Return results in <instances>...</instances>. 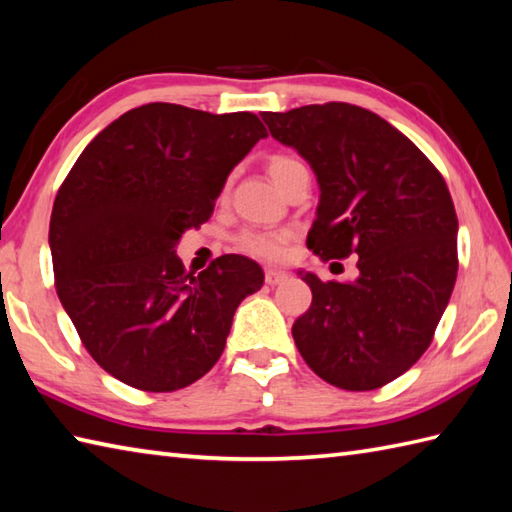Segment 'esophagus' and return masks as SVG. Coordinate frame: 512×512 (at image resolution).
<instances>
[{"mask_svg": "<svg viewBox=\"0 0 512 512\" xmlns=\"http://www.w3.org/2000/svg\"><path fill=\"white\" fill-rule=\"evenodd\" d=\"M264 279H266V284H268V286H277V284L286 282V279H288V273H284V270L268 268L266 273H264Z\"/></svg>", "mask_w": 512, "mask_h": 512, "instance_id": "34e87169", "label": "esophagus"}]
</instances>
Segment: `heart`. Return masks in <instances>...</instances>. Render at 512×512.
<instances>
[{
	"label": "heart",
	"mask_w": 512,
	"mask_h": 512,
	"mask_svg": "<svg viewBox=\"0 0 512 512\" xmlns=\"http://www.w3.org/2000/svg\"><path fill=\"white\" fill-rule=\"evenodd\" d=\"M306 168L299 159L290 155H275L268 162V173L279 188H286L290 179L297 170ZM295 239V230L279 228V230H266V228H246L242 233L235 235V248L239 253L248 257H255L259 262H279L284 259L288 244Z\"/></svg>",
	"instance_id": "obj_1"
}]
</instances>
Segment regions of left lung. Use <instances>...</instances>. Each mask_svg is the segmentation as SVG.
Returning a JSON list of instances; mask_svg holds the SVG:
<instances>
[{"label":"left lung","instance_id":"8db88e82","mask_svg":"<svg viewBox=\"0 0 512 512\" xmlns=\"http://www.w3.org/2000/svg\"><path fill=\"white\" fill-rule=\"evenodd\" d=\"M315 170L319 259L357 255L355 282L302 275L313 302L293 324L304 362L344 390H375L433 342L457 279V215L433 162L386 119L344 102L264 113Z\"/></svg>","mask_w":512,"mask_h":512}]
</instances>
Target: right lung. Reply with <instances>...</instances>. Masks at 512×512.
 I'll return each instance as SVG.
<instances>
[{"instance_id":"1","label":"right lung","mask_w":512,"mask_h":512,"mask_svg":"<svg viewBox=\"0 0 512 512\" xmlns=\"http://www.w3.org/2000/svg\"><path fill=\"white\" fill-rule=\"evenodd\" d=\"M266 135L253 113L146 104L108 124L59 186L48 230L59 302L119 382L170 393L222 357L262 268L224 255L193 275L175 246L208 222L228 173Z\"/></svg>"}]
</instances>
